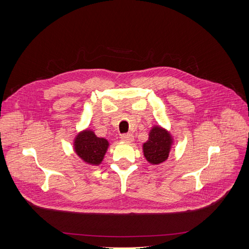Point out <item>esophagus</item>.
<instances>
[{
    "instance_id": "esophagus-1",
    "label": "esophagus",
    "mask_w": 249,
    "mask_h": 249,
    "mask_svg": "<svg viewBox=\"0 0 249 249\" xmlns=\"http://www.w3.org/2000/svg\"><path fill=\"white\" fill-rule=\"evenodd\" d=\"M120 139H122L123 141H125V142H131V141H133V135L132 134H123L122 136H120Z\"/></svg>"
}]
</instances>
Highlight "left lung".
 Masks as SVG:
<instances>
[{
	"mask_svg": "<svg viewBox=\"0 0 249 249\" xmlns=\"http://www.w3.org/2000/svg\"><path fill=\"white\" fill-rule=\"evenodd\" d=\"M173 142L170 132L161 125H154L149 131L148 140L142 144L143 156L149 164L159 165L168 159Z\"/></svg>",
	"mask_w": 249,
	"mask_h": 249,
	"instance_id": "left-lung-1",
	"label": "left lung"
}]
</instances>
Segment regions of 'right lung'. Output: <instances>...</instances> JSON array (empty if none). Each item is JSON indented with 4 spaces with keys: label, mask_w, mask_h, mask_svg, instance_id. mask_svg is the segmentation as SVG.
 Returning a JSON list of instances; mask_svg holds the SVG:
<instances>
[{
    "label": "right lung",
    "mask_w": 249,
    "mask_h": 249,
    "mask_svg": "<svg viewBox=\"0 0 249 249\" xmlns=\"http://www.w3.org/2000/svg\"><path fill=\"white\" fill-rule=\"evenodd\" d=\"M109 141L97 137L90 129L79 132L73 139V150L80 159L91 166H99L109 148Z\"/></svg>",
    "instance_id": "add662e5"
}]
</instances>
